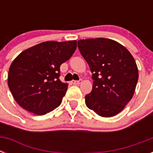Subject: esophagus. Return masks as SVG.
I'll use <instances>...</instances> for the list:
<instances>
[{
  "label": "esophagus",
  "instance_id": "1",
  "mask_svg": "<svg viewBox=\"0 0 153 153\" xmlns=\"http://www.w3.org/2000/svg\"><path fill=\"white\" fill-rule=\"evenodd\" d=\"M82 79H79V80H72L71 81V83L74 84V85H79V84H80L82 82Z\"/></svg>",
  "mask_w": 153,
  "mask_h": 153
}]
</instances>
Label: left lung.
Wrapping results in <instances>:
<instances>
[{
    "mask_svg": "<svg viewBox=\"0 0 153 153\" xmlns=\"http://www.w3.org/2000/svg\"><path fill=\"white\" fill-rule=\"evenodd\" d=\"M78 48L93 74V89L85 96L86 106L101 117L115 116L132 99L137 83L133 55L121 44L105 38L80 39Z\"/></svg>",
    "mask_w": 153,
    "mask_h": 153,
    "instance_id": "1",
    "label": "left lung"
}]
</instances>
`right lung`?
I'll return each instance as SVG.
<instances>
[{
  "label": "right lung",
  "mask_w": 153,
  "mask_h": 153,
  "mask_svg": "<svg viewBox=\"0 0 153 153\" xmlns=\"http://www.w3.org/2000/svg\"><path fill=\"white\" fill-rule=\"evenodd\" d=\"M76 48V40L47 41L20 53L12 62L8 75V88L16 102L37 115L57 108L68 86L60 81V66Z\"/></svg>",
  "instance_id": "obj_1"
}]
</instances>
